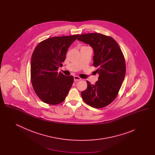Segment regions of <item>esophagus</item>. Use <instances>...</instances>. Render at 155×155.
I'll list each match as a JSON object with an SVG mask.
<instances>
[{
    "instance_id": "34e87169",
    "label": "esophagus",
    "mask_w": 155,
    "mask_h": 155,
    "mask_svg": "<svg viewBox=\"0 0 155 155\" xmlns=\"http://www.w3.org/2000/svg\"><path fill=\"white\" fill-rule=\"evenodd\" d=\"M74 80L75 82H78V81L81 80V78H80L79 77L75 75V76H74Z\"/></svg>"
}]
</instances>
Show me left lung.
Instances as JSON below:
<instances>
[{
  "mask_svg": "<svg viewBox=\"0 0 155 155\" xmlns=\"http://www.w3.org/2000/svg\"><path fill=\"white\" fill-rule=\"evenodd\" d=\"M78 41L92 48L93 65L99 74L95 85L87 82L81 92L83 101L94 108H102L117 97L125 75V59L117 42L110 37L99 33L82 34Z\"/></svg>",
  "mask_w": 155,
  "mask_h": 155,
  "instance_id": "1",
  "label": "left lung"
}]
</instances>
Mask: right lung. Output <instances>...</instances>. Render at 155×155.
I'll return each mask as SVG.
<instances>
[{
  "mask_svg": "<svg viewBox=\"0 0 155 155\" xmlns=\"http://www.w3.org/2000/svg\"><path fill=\"white\" fill-rule=\"evenodd\" d=\"M71 36L49 38L37 45L31 60V80L37 96L44 102L56 105L63 102L72 87L74 77L58 73L68 48L78 38Z\"/></svg>",
  "mask_w": 155,
  "mask_h": 155,
  "instance_id": "right-lung-1",
  "label": "right lung"
}]
</instances>
